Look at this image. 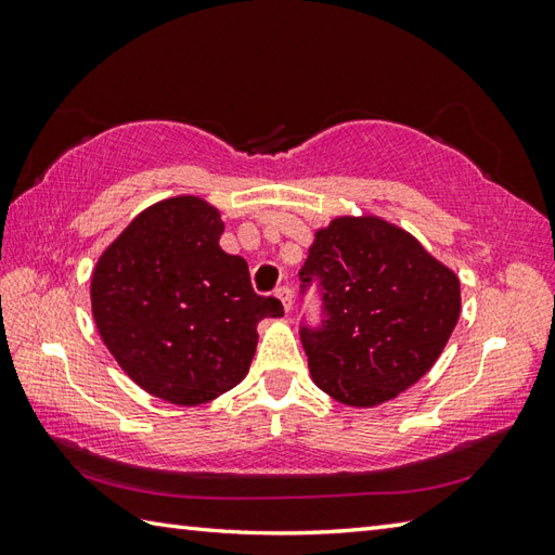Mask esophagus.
<instances>
[{
    "mask_svg": "<svg viewBox=\"0 0 555 555\" xmlns=\"http://www.w3.org/2000/svg\"><path fill=\"white\" fill-rule=\"evenodd\" d=\"M276 298L281 300V305H284L286 312L293 308V293H291V288H286V286L279 288V291H276Z\"/></svg>",
    "mask_w": 555,
    "mask_h": 555,
    "instance_id": "obj_1",
    "label": "esophagus"
}]
</instances>
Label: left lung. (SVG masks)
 <instances>
[{"mask_svg": "<svg viewBox=\"0 0 555 555\" xmlns=\"http://www.w3.org/2000/svg\"><path fill=\"white\" fill-rule=\"evenodd\" d=\"M300 279L324 291L326 322L300 328L312 382L350 408H376L417 384L460 317L455 271L376 215L317 229Z\"/></svg>", "mask_w": 555, "mask_h": 555, "instance_id": "obj_1", "label": "left lung"}]
</instances>
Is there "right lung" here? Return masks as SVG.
Returning a JSON list of instances; mask_svg holds the SVG:
<instances>
[{"mask_svg":"<svg viewBox=\"0 0 555 555\" xmlns=\"http://www.w3.org/2000/svg\"><path fill=\"white\" fill-rule=\"evenodd\" d=\"M219 209L197 195L159 199L98 259L90 305L104 346L150 396L203 405L238 386L257 324L284 317L257 296L247 262L221 250Z\"/></svg>","mask_w":555,"mask_h":555,"instance_id":"add662e5","label":"right lung"}]
</instances>
